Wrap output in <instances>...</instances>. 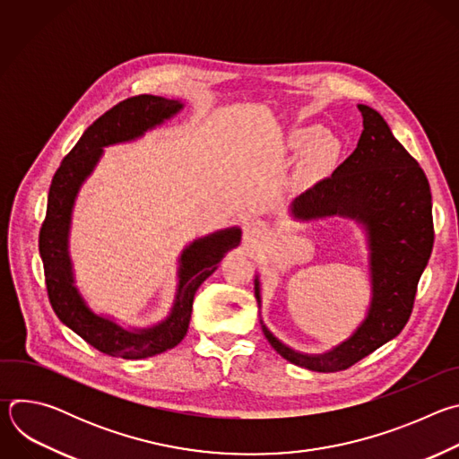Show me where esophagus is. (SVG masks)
<instances>
[{
    "label": "esophagus",
    "instance_id": "esophagus-1",
    "mask_svg": "<svg viewBox=\"0 0 459 459\" xmlns=\"http://www.w3.org/2000/svg\"><path fill=\"white\" fill-rule=\"evenodd\" d=\"M264 234H265V227L257 221H247L243 225V239L248 245L257 243L261 238H264Z\"/></svg>",
    "mask_w": 459,
    "mask_h": 459
}]
</instances>
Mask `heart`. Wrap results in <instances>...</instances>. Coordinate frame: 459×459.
<instances>
[{
	"label": "heart",
	"mask_w": 459,
	"mask_h": 459,
	"mask_svg": "<svg viewBox=\"0 0 459 459\" xmlns=\"http://www.w3.org/2000/svg\"><path fill=\"white\" fill-rule=\"evenodd\" d=\"M292 145L298 151L310 149V161L316 167H329L340 154V143L333 136H325V130L321 126H303L294 130Z\"/></svg>",
	"instance_id": "b5f03b06"
}]
</instances>
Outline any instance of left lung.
Returning <instances> with one entry per match:
<instances>
[{"label": "left lung", "mask_w": 459, "mask_h": 459, "mask_svg": "<svg viewBox=\"0 0 459 459\" xmlns=\"http://www.w3.org/2000/svg\"><path fill=\"white\" fill-rule=\"evenodd\" d=\"M358 108L363 133L356 151L331 178L299 194L290 211L298 221L340 216L365 229L372 285L368 312L349 340L323 354L287 347L259 319L280 356L314 372L345 370L403 331L434 245L432 195L423 169L377 110ZM254 294L261 307L257 276Z\"/></svg>", "instance_id": "1"}]
</instances>
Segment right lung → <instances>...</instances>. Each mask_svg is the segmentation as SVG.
<instances>
[{"label":"right lung","instance_id":"obj_1","mask_svg":"<svg viewBox=\"0 0 459 459\" xmlns=\"http://www.w3.org/2000/svg\"><path fill=\"white\" fill-rule=\"evenodd\" d=\"M183 108L179 100L142 94L119 101L98 117L56 170L47 202V216L39 230V255L45 283L56 316L103 354L142 359L174 349L186 334L195 290L218 269L225 254L241 241L238 227L194 239L179 255L178 289L170 314L147 329H125L96 314L74 285L69 232L76 195L92 174L103 149L134 142Z\"/></svg>","mask_w":459,"mask_h":459}]
</instances>
